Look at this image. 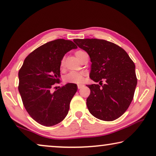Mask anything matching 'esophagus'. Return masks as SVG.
Segmentation results:
<instances>
[{"mask_svg": "<svg viewBox=\"0 0 156 156\" xmlns=\"http://www.w3.org/2000/svg\"><path fill=\"white\" fill-rule=\"evenodd\" d=\"M83 86V85H80V84H79V85H78V89H80L81 87H82Z\"/></svg>", "mask_w": 156, "mask_h": 156, "instance_id": "1", "label": "esophagus"}]
</instances>
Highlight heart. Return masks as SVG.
Returning <instances> with one entry per match:
<instances>
[{
    "instance_id": "obj_1",
    "label": "heart",
    "mask_w": 156,
    "mask_h": 156,
    "mask_svg": "<svg viewBox=\"0 0 156 156\" xmlns=\"http://www.w3.org/2000/svg\"><path fill=\"white\" fill-rule=\"evenodd\" d=\"M83 52L82 51H78L76 52V56L77 57L79 53ZM61 64H63V61L61 62ZM64 80L66 82L70 83H76V84H80L83 83L84 81V73L82 72L78 71H71L67 74L65 76Z\"/></svg>"
}]
</instances>
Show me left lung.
<instances>
[{
  "mask_svg": "<svg viewBox=\"0 0 156 156\" xmlns=\"http://www.w3.org/2000/svg\"><path fill=\"white\" fill-rule=\"evenodd\" d=\"M73 41L88 54L92 63L90 78L100 84L87 85L90 89L87 109L103 121L117 119L126 111L134 95L137 84L134 63L122 47L110 41L98 39Z\"/></svg>",
  "mask_w": 156,
  "mask_h": 156,
  "instance_id": "left-lung-1",
  "label": "left lung"
}]
</instances>
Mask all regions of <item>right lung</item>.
<instances>
[{
    "label": "right lung",
    "instance_id": "add662e5",
    "mask_svg": "<svg viewBox=\"0 0 156 156\" xmlns=\"http://www.w3.org/2000/svg\"><path fill=\"white\" fill-rule=\"evenodd\" d=\"M71 40L58 39L34 50L24 61L18 73V90L24 107L32 119L45 126L64 119L70 102L78 90L75 83L56 87L59 83L61 61L67 52L76 49Z\"/></svg>",
    "mask_w": 156,
    "mask_h": 156
}]
</instances>
